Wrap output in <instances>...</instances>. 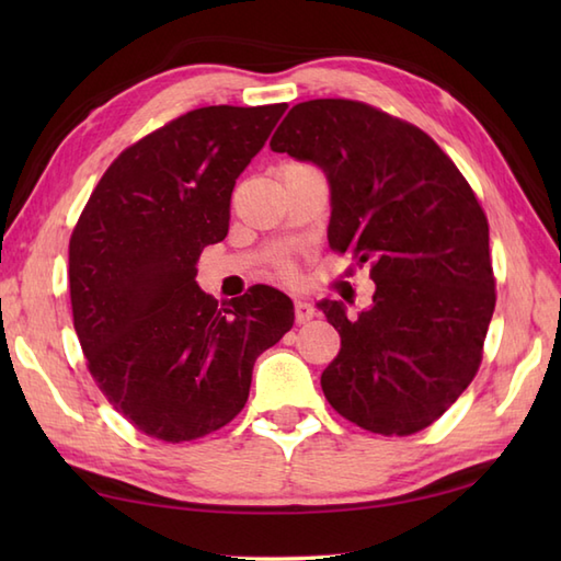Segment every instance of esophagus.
<instances>
[{"mask_svg":"<svg viewBox=\"0 0 561 561\" xmlns=\"http://www.w3.org/2000/svg\"><path fill=\"white\" fill-rule=\"evenodd\" d=\"M294 316H296V323H308V320L316 318V308L313 304L299 299L294 304Z\"/></svg>","mask_w":561,"mask_h":561,"instance_id":"esophagus-1","label":"esophagus"}]
</instances>
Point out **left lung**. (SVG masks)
<instances>
[{
    "label": "left lung",
    "mask_w": 561,
    "mask_h": 561,
    "mask_svg": "<svg viewBox=\"0 0 561 561\" xmlns=\"http://www.w3.org/2000/svg\"><path fill=\"white\" fill-rule=\"evenodd\" d=\"M272 151L318 165L328 241L371 260L374 304H318L342 347L320 386L344 420L408 436L470 386L494 313L490 224L468 181L420 127L344 99L294 105Z\"/></svg>",
    "instance_id": "obj_1"
}]
</instances>
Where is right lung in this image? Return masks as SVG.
<instances>
[{
  "mask_svg": "<svg viewBox=\"0 0 561 561\" xmlns=\"http://www.w3.org/2000/svg\"><path fill=\"white\" fill-rule=\"evenodd\" d=\"M287 103L190 111L125 149L69 241V294L89 371L129 424L193 440L243 410L257 356L294 325L265 284L219 304L197 260L229 233L236 178Z\"/></svg>",
  "mask_w": 561,
  "mask_h": 561,
  "instance_id": "add662e5",
  "label": "right lung"
}]
</instances>
